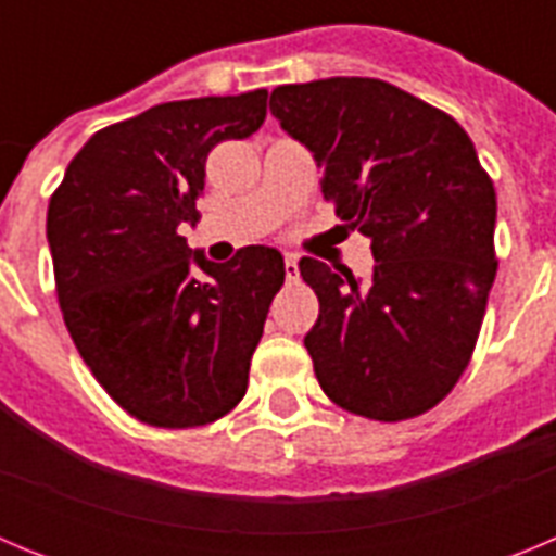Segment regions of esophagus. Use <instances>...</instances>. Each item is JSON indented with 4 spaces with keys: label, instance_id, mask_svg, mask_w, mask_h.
<instances>
[{
    "label": "esophagus",
    "instance_id": "34e87169",
    "mask_svg": "<svg viewBox=\"0 0 556 556\" xmlns=\"http://www.w3.org/2000/svg\"><path fill=\"white\" fill-rule=\"evenodd\" d=\"M283 269H287V281H298V275H301V269H298V255L287 253V258H283Z\"/></svg>",
    "mask_w": 556,
    "mask_h": 556
}]
</instances>
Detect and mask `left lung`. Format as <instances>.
<instances>
[{
	"label": "left lung",
	"mask_w": 556,
	"mask_h": 556,
	"mask_svg": "<svg viewBox=\"0 0 556 556\" xmlns=\"http://www.w3.org/2000/svg\"><path fill=\"white\" fill-rule=\"evenodd\" d=\"M269 111L323 166V198L370 239L372 281L303 255L320 301L303 345L345 412L397 424L470 365L495 281V189L454 116L376 77L278 86Z\"/></svg>",
	"instance_id": "1"
}]
</instances>
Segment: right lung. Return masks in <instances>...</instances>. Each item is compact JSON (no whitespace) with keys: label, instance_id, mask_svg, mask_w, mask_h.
I'll use <instances>...</instances> for the list:
<instances>
[{"label":"right lung","instance_id":"add662e5","mask_svg":"<svg viewBox=\"0 0 556 556\" xmlns=\"http://www.w3.org/2000/svg\"><path fill=\"white\" fill-rule=\"evenodd\" d=\"M267 119V91L164 102L102 127L47 211L63 323L102 390L155 429H198L236 409L287 269L264 244L189 273L180 223L198 219L205 159Z\"/></svg>","mask_w":556,"mask_h":556}]
</instances>
